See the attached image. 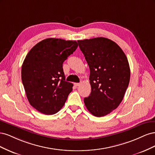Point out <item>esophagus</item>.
I'll return each mask as SVG.
<instances>
[{
	"instance_id": "34e87169",
	"label": "esophagus",
	"mask_w": 155,
	"mask_h": 155,
	"mask_svg": "<svg viewBox=\"0 0 155 155\" xmlns=\"http://www.w3.org/2000/svg\"><path fill=\"white\" fill-rule=\"evenodd\" d=\"M80 83H74V85L75 86H76V87H78V86H79V85H80Z\"/></svg>"
}]
</instances>
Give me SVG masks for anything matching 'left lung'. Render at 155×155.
<instances>
[{"mask_svg": "<svg viewBox=\"0 0 155 155\" xmlns=\"http://www.w3.org/2000/svg\"><path fill=\"white\" fill-rule=\"evenodd\" d=\"M78 43L90 68L91 93L84 103L92 114L104 116L123 100L130 81L127 58L115 42L105 37Z\"/></svg>", "mask_w": 155, "mask_h": 155, "instance_id": "left-lung-1", "label": "left lung"}]
</instances>
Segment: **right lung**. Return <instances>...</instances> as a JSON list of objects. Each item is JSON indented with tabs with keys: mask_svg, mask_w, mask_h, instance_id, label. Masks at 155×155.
<instances>
[{
	"mask_svg": "<svg viewBox=\"0 0 155 155\" xmlns=\"http://www.w3.org/2000/svg\"><path fill=\"white\" fill-rule=\"evenodd\" d=\"M76 41L48 38L33 47L24 60L21 78L30 104L46 115L61 109L73 84L65 81L63 63L78 48Z\"/></svg>",
	"mask_w": 155,
	"mask_h": 155,
	"instance_id": "add662e5",
	"label": "right lung"
}]
</instances>
